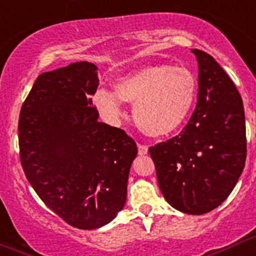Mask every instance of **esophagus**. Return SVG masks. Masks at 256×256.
I'll use <instances>...</instances> for the list:
<instances>
[{"mask_svg":"<svg viewBox=\"0 0 256 256\" xmlns=\"http://www.w3.org/2000/svg\"><path fill=\"white\" fill-rule=\"evenodd\" d=\"M138 153L140 156H144V154L148 153V146H144V144H138Z\"/></svg>","mask_w":256,"mask_h":256,"instance_id":"esophagus-1","label":"esophagus"}]
</instances>
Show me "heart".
Instances as JSON below:
<instances>
[{"label": "heart", "mask_w": 256, "mask_h": 256, "mask_svg": "<svg viewBox=\"0 0 256 256\" xmlns=\"http://www.w3.org/2000/svg\"><path fill=\"white\" fill-rule=\"evenodd\" d=\"M116 93L100 88L94 104L110 120L123 116L122 102L133 104L136 127L150 136H164L176 130L193 108L198 82L183 66H153L120 78Z\"/></svg>", "instance_id": "1"}]
</instances>
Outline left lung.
Returning a JSON list of instances; mask_svg holds the SVG:
<instances>
[{"label":"left lung","instance_id":"left-lung-1","mask_svg":"<svg viewBox=\"0 0 256 256\" xmlns=\"http://www.w3.org/2000/svg\"><path fill=\"white\" fill-rule=\"evenodd\" d=\"M198 103L178 136L149 148L159 189L176 210L212 212L234 189L246 159L242 97L219 63L200 50Z\"/></svg>","mask_w":256,"mask_h":256}]
</instances>
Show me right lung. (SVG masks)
Returning <instances> with one entry per match:
<instances>
[{"mask_svg":"<svg viewBox=\"0 0 256 256\" xmlns=\"http://www.w3.org/2000/svg\"><path fill=\"white\" fill-rule=\"evenodd\" d=\"M90 62L38 76L22 104L20 159L41 200L67 224H108L127 200L136 144L123 129L98 122L92 103L100 80Z\"/></svg>","mask_w":256,"mask_h":256,"instance_id":"obj_1","label":"right lung"}]
</instances>
